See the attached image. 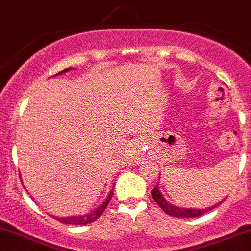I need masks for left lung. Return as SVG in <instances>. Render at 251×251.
Here are the masks:
<instances>
[{
	"mask_svg": "<svg viewBox=\"0 0 251 251\" xmlns=\"http://www.w3.org/2000/svg\"><path fill=\"white\" fill-rule=\"evenodd\" d=\"M151 196H153L154 201H156V204H158L159 206L165 211V214L170 215V216H175V217H197L205 214V212H207L209 210H212L216 207V205H214V206L209 207V209L197 210V209H182V207L174 206V205L168 203V201L164 199V197L161 196L160 191L158 189V184H156V186L153 188V191H151Z\"/></svg>",
	"mask_w": 251,
	"mask_h": 251,
	"instance_id": "1",
	"label": "left lung"
}]
</instances>
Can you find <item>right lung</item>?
<instances>
[{"label": "right lung", "instance_id": "add662e5", "mask_svg": "<svg viewBox=\"0 0 251 251\" xmlns=\"http://www.w3.org/2000/svg\"><path fill=\"white\" fill-rule=\"evenodd\" d=\"M70 68H68V69H64L62 70V72L57 73V75L62 74V73H65L68 72ZM114 188V187H113ZM113 192L114 189H111V192L109 193V196L107 197V199H105L104 201H103L102 204H100V206L98 207L97 210H95L93 212H91V214L88 215H83V216H73V217H63V219H58V217H54V219H57L58 221L63 222V224H69V225H86V224H90V222H93L96 221V220L98 219V217L100 216V215L104 212L105 207L108 206V204H109L111 197H113Z\"/></svg>", "mask_w": 251, "mask_h": 251}]
</instances>
